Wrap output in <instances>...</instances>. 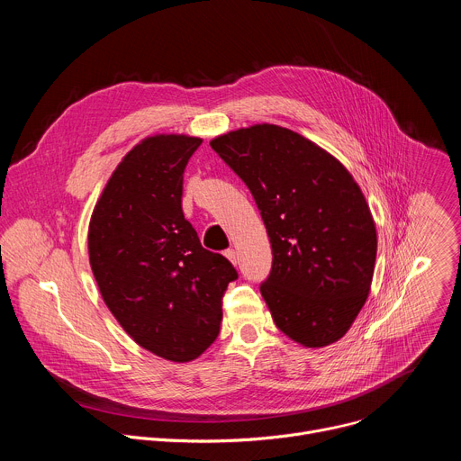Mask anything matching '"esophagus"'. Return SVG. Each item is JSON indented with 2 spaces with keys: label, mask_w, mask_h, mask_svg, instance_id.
Masks as SVG:
<instances>
[{
  "label": "esophagus",
  "mask_w": 461,
  "mask_h": 461,
  "mask_svg": "<svg viewBox=\"0 0 461 461\" xmlns=\"http://www.w3.org/2000/svg\"><path fill=\"white\" fill-rule=\"evenodd\" d=\"M224 255H226V258L231 262V265H237V262H239V257H237V251H235V249H226Z\"/></svg>",
  "instance_id": "esophagus-1"
}]
</instances>
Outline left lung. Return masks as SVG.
Masks as SVG:
<instances>
[{
	"label": "left lung",
	"mask_w": 461,
	"mask_h": 461,
	"mask_svg": "<svg viewBox=\"0 0 461 461\" xmlns=\"http://www.w3.org/2000/svg\"><path fill=\"white\" fill-rule=\"evenodd\" d=\"M210 146L265 221L274 262L260 294L274 322L306 348L339 341L368 297L375 265V224L361 187L336 157L281 125L230 131Z\"/></svg>",
	"instance_id": "8db88e82"
}]
</instances>
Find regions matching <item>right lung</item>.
<instances>
[{
  "label": "right lung",
  "instance_id": "add662e5",
  "mask_svg": "<svg viewBox=\"0 0 461 461\" xmlns=\"http://www.w3.org/2000/svg\"><path fill=\"white\" fill-rule=\"evenodd\" d=\"M199 137L155 135L113 171L89 222V262L104 303L137 345L173 363L219 336L237 272L203 248L182 213V180Z\"/></svg>",
  "mask_w": 461,
  "mask_h": 461
}]
</instances>
